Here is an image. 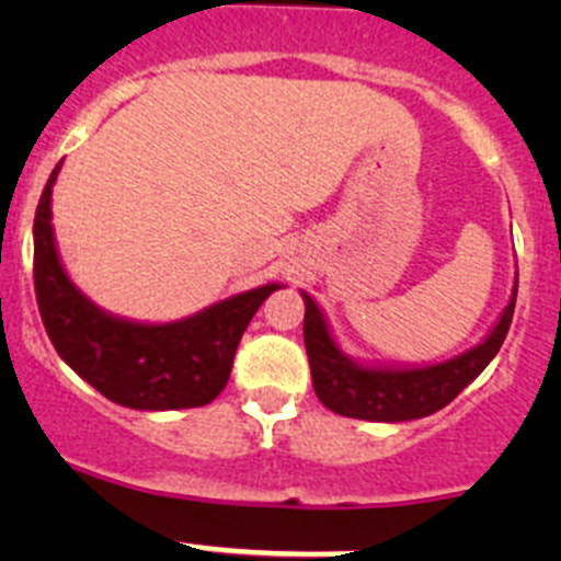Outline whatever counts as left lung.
<instances>
[{
    "label": "left lung",
    "instance_id": "left-lung-1",
    "mask_svg": "<svg viewBox=\"0 0 561 561\" xmlns=\"http://www.w3.org/2000/svg\"><path fill=\"white\" fill-rule=\"evenodd\" d=\"M516 293L518 285L513 287L511 304L483 344L454 360L423 366V369H364V366H355L353 360L339 353L320 309L304 293V304H307L304 344H307L317 399L336 415L382 423L412 421V417H426L443 410L500 353L507 328L513 322V312H516Z\"/></svg>",
    "mask_w": 561,
    "mask_h": 561
}]
</instances>
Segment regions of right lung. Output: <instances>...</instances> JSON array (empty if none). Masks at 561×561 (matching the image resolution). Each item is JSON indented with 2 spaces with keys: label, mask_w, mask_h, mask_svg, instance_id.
<instances>
[{
  "label": "right lung",
  "mask_w": 561,
  "mask_h": 561,
  "mask_svg": "<svg viewBox=\"0 0 561 561\" xmlns=\"http://www.w3.org/2000/svg\"><path fill=\"white\" fill-rule=\"evenodd\" d=\"M50 173L35 214V296L56 353L105 399L133 410H184L217 399L228 386L236 347L260 304L279 285H263L168 325H140L100 312L72 287L50 230Z\"/></svg>",
  "instance_id": "1"
}]
</instances>
